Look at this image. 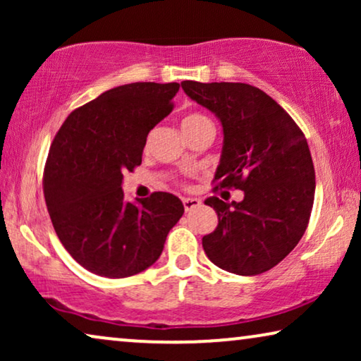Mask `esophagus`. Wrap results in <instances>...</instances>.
<instances>
[{
  "label": "esophagus",
  "mask_w": 361,
  "mask_h": 361,
  "mask_svg": "<svg viewBox=\"0 0 361 361\" xmlns=\"http://www.w3.org/2000/svg\"><path fill=\"white\" fill-rule=\"evenodd\" d=\"M182 204H184V209H185V212H190L192 209H197V207L200 205V200L199 199H184L182 200Z\"/></svg>",
  "instance_id": "esophagus-1"
}]
</instances>
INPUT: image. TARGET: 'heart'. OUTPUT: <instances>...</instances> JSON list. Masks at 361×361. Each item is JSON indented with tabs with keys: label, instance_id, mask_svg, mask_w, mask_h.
<instances>
[{
	"label": "heart",
	"instance_id": "1",
	"mask_svg": "<svg viewBox=\"0 0 361 361\" xmlns=\"http://www.w3.org/2000/svg\"><path fill=\"white\" fill-rule=\"evenodd\" d=\"M197 123H210V120L205 115H202V113H190V115H187L184 120H182V128L197 125Z\"/></svg>",
	"mask_w": 361,
	"mask_h": 361
}]
</instances>
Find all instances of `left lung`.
I'll list each match as a JSON object with an SVG mask.
<instances>
[{"label":"left lung","instance_id":"1","mask_svg":"<svg viewBox=\"0 0 361 361\" xmlns=\"http://www.w3.org/2000/svg\"><path fill=\"white\" fill-rule=\"evenodd\" d=\"M180 85L224 126L214 192H245L241 202L205 200L219 215L215 231L202 238L205 255L228 273L269 271L295 248L312 212L315 171L307 140L283 106L248 83Z\"/></svg>","mask_w":361,"mask_h":361}]
</instances>
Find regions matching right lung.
<instances>
[{
  "label": "right lung",
  "mask_w": 361,
  "mask_h": 361,
  "mask_svg": "<svg viewBox=\"0 0 361 361\" xmlns=\"http://www.w3.org/2000/svg\"><path fill=\"white\" fill-rule=\"evenodd\" d=\"M179 83L136 82L73 110L54 137L44 197L54 230L93 274L128 278L154 264L184 214L176 195L125 202L123 174L141 164L146 137L174 108Z\"/></svg>",
  "instance_id": "add662e5"
}]
</instances>
